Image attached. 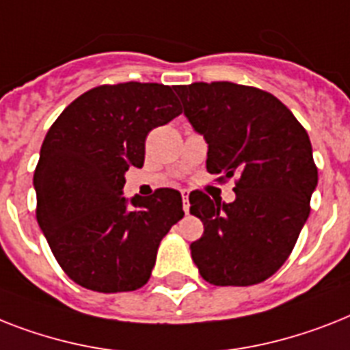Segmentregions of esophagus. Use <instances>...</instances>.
<instances>
[{"mask_svg":"<svg viewBox=\"0 0 350 350\" xmlns=\"http://www.w3.org/2000/svg\"><path fill=\"white\" fill-rule=\"evenodd\" d=\"M181 198H183V210H185V214H189V210H190V204H189V192H187V190H181Z\"/></svg>","mask_w":350,"mask_h":350,"instance_id":"34e87169","label":"esophagus"}]
</instances>
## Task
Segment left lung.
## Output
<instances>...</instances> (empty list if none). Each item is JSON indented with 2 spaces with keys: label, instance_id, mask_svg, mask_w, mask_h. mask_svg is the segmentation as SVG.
I'll list each match as a JSON object with an SVG mask.
<instances>
[{
  "label": "left lung",
  "instance_id": "8db88e82",
  "mask_svg": "<svg viewBox=\"0 0 350 350\" xmlns=\"http://www.w3.org/2000/svg\"><path fill=\"white\" fill-rule=\"evenodd\" d=\"M174 92L208 144L206 170L221 183L235 178L234 203L190 192V214L204 226L190 244L192 260L214 286L264 282L293 252L311 212L318 169L308 133L258 88L194 82Z\"/></svg>",
  "mask_w": 350,
  "mask_h": 350
}]
</instances>
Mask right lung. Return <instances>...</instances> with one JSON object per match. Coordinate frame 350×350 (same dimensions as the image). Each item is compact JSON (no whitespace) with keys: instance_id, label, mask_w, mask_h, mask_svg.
I'll list each match as a JSON object with an SVG mask.
<instances>
[{"instance_id":"1","label":"right lung","mask_w":350,"mask_h":350,"mask_svg":"<svg viewBox=\"0 0 350 350\" xmlns=\"http://www.w3.org/2000/svg\"><path fill=\"white\" fill-rule=\"evenodd\" d=\"M170 86L104 84L62 111L33 172L37 223L64 273L98 293L147 284L160 241L185 215L181 194L122 196L126 170L146 160L149 131L180 115Z\"/></svg>"}]
</instances>
